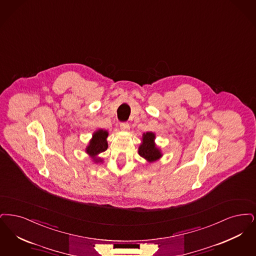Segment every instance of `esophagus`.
Wrapping results in <instances>:
<instances>
[{
	"label": "esophagus",
	"instance_id": "1",
	"mask_svg": "<svg viewBox=\"0 0 256 256\" xmlns=\"http://www.w3.org/2000/svg\"><path fill=\"white\" fill-rule=\"evenodd\" d=\"M120 129H122V131L128 132V131L130 130V126H129V124H128V123L123 122L120 124Z\"/></svg>",
	"mask_w": 256,
	"mask_h": 256
}]
</instances>
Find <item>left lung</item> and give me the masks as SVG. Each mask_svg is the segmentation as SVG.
I'll return each instance as SVG.
<instances>
[{"mask_svg": "<svg viewBox=\"0 0 256 256\" xmlns=\"http://www.w3.org/2000/svg\"><path fill=\"white\" fill-rule=\"evenodd\" d=\"M155 140H156L155 133L146 132L142 134V144L138 146V155L144 158L149 164L158 160L164 155L162 153L160 148L156 144Z\"/></svg>", "mask_w": 256, "mask_h": 256, "instance_id": "1", "label": "left lung"}]
</instances>
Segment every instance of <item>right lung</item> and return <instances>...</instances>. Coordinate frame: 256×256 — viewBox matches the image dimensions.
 Returning a JSON list of instances; mask_svg holds the SVG:
<instances>
[{
	"instance_id": "add662e5",
	"label": "right lung",
	"mask_w": 256,
	"mask_h": 256,
	"mask_svg": "<svg viewBox=\"0 0 256 256\" xmlns=\"http://www.w3.org/2000/svg\"><path fill=\"white\" fill-rule=\"evenodd\" d=\"M109 132L107 130L98 129L92 133V136L90 140L89 144L87 145L85 152L92 158V162L94 164H102L103 160L98 155L106 151L108 148L107 138Z\"/></svg>"
}]
</instances>
